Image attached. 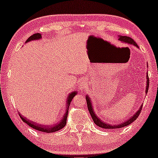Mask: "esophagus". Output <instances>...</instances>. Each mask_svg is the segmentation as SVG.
<instances>
[{
  "label": "esophagus",
  "mask_w": 158,
  "mask_h": 158,
  "mask_svg": "<svg viewBox=\"0 0 158 158\" xmlns=\"http://www.w3.org/2000/svg\"><path fill=\"white\" fill-rule=\"evenodd\" d=\"M86 82L85 81H81L79 82V85H78V89L79 90H81L82 91L83 89H85V87H86Z\"/></svg>",
  "instance_id": "obj_1"
}]
</instances>
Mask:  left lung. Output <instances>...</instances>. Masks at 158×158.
Segmentation results:
<instances>
[{
	"mask_svg": "<svg viewBox=\"0 0 158 158\" xmlns=\"http://www.w3.org/2000/svg\"><path fill=\"white\" fill-rule=\"evenodd\" d=\"M118 40H120V41L122 42H124V43H127V44H133L136 47H139L138 45L136 44V43L134 41V39H132L131 38H130V37H128V36H119V39ZM147 76H148V75H147ZM149 77H147V89H146V93H147V91H148V89H149ZM85 99H86V102H87V106H88V109H89V111L90 112V114H91V115L92 117V119H93L94 123L96 125H97L99 127H101L102 128H106V129H114V128H123V127H125V126H128V125H130L131 123H132L134 121V120H136V118H138L139 114H140L141 111H142V106H141L140 109H139L138 111L136 112V114H134L131 118H130L129 119L127 120V121L124 122L123 123H121V124H119V125H114V126H112V125H110V124H106L105 123L102 121L101 120L99 119V118L97 116V114L94 113V111L93 110V108H92V104H91V99L86 96L85 97Z\"/></svg>",
	"mask_w": 158,
	"mask_h": 158,
	"instance_id": "left-lung-1",
	"label": "left lung"
}]
</instances>
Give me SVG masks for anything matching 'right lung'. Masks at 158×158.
<instances>
[{
  "instance_id": "add662e5",
  "label": "right lung",
  "mask_w": 158,
  "mask_h": 158,
  "mask_svg": "<svg viewBox=\"0 0 158 158\" xmlns=\"http://www.w3.org/2000/svg\"><path fill=\"white\" fill-rule=\"evenodd\" d=\"M41 38V34L40 33H35L33 34L27 40H26L27 42L31 41L32 40H38V39ZM77 94L76 91H73L70 93L68 95L67 99V103H66V110H65V113L64 114V116L61 119L59 120V122L58 123L54 125V126H40V125L37 124L36 123H34L32 121H30V120H27L26 118H24L22 115V114H19V117L21 118V119L22 120V121L28 125V126L31 127V128L35 129L37 131H42V132H45V133H52V132H56L57 131L60 130V129L63 128L65 126V125L67 123V115H68V111H69V104H70V102L72 101V99H73V97H75V95Z\"/></svg>"
}]
</instances>
